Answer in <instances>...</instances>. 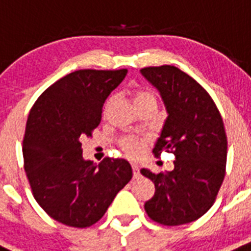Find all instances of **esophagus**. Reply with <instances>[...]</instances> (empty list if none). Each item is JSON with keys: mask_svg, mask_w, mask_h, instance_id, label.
<instances>
[{"mask_svg": "<svg viewBox=\"0 0 251 251\" xmlns=\"http://www.w3.org/2000/svg\"><path fill=\"white\" fill-rule=\"evenodd\" d=\"M131 167H132V174H134V177L138 178L139 176H140V171H139V166L136 165V163H132Z\"/></svg>", "mask_w": 251, "mask_h": 251, "instance_id": "34e87169", "label": "esophagus"}]
</instances>
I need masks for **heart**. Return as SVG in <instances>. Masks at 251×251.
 <instances>
[{
    "label": "heart",
    "mask_w": 251,
    "mask_h": 251,
    "mask_svg": "<svg viewBox=\"0 0 251 251\" xmlns=\"http://www.w3.org/2000/svg\"><path fill=\"white\" fill-rule=\"evenodd\" d=\"M113 102V97L108 98L106 102V109L108 108ZM134 103H135L136 108L145 106L148 103H157V97L154 93H151V90L147 89H139L134 93ZM145 145V139L138 138V136H126L121 140V147L126 153H129L132 157H136L143 151Z\"/></svg>",
    "instance_id": "b5f03b06"
}]
</instances>
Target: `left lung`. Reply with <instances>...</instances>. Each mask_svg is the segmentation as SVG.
Instances as JSON below:
<instances>
[{"label": "left lung", "instance_id": "1", "mask_svg": "<svg viewBox=\"0 0 251 251\" xmlns=\"http://www.w3.org/2000/svg\"><path fill=\"white\" fill-rule=\"evenodd\" d=\"M159 90L167 120L153 149L175 155L171 172L142 175L154 182V195L145 201L151 220L180 226L201 218L214 201L226 174L227 136L222 116L207 90L171 65L142 69Z\"/></svg>", "mask_w": 251, "mask_h": 251}]
</instances>
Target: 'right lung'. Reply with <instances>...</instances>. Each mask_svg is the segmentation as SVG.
Here are the masks:
<instances>
[{
  "label": "right lung",
  "mask_w": 251,
  "mask_h": 251,
  "mask_svg": "<svg viewBox=\"0 0 251 251\" xmlns=\"http://www.w3.org/2000/svg\"><path fill=\"white\" fill-rule=\"evenodd\" d=\"M127 70L67 74L39 96L29 112L23 140L24 168L37 203L54 221L89 227L100 220L132 177L130 163L106 157L84 161L81 140L102 119L103 103Z\"/></svg>",
  "instance_id": "obj_1"
}]
</instances>
